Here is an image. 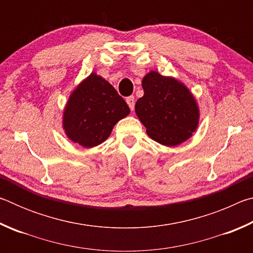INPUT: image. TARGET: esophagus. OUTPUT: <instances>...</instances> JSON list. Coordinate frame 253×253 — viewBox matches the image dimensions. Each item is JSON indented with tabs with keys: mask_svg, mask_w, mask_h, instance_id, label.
Here are the masks:
<instances>
[{
	"mask_svg": "<svg viewBox=\"0 0 253 253\" xmlns=\"http://www.w3.org/2000/svg\"><path fill=\"white\" fill-rule=\"evenodd\" d=\"M126 102H127V105L129 106L130 110H131V111L134 110V108H135V98L132 97V96L127 97V98H126Z\"/></svg>",
	"mask_w": 253,
	"mask_h": 253,
	"instance_id": "esophagus-1",
	"label": "esophagus"
}]
</instances>
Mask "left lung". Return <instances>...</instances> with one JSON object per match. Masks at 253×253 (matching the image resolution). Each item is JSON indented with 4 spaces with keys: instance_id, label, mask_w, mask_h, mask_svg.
<instances>
[{
    "instance_id": "left-lung-1",
    "label": "left lung",
    "mask_w": 253,
    "mask_h": 253,
    "mask_svg": "<svg viewBox=\"0 0 253 253\" xmlns=\"http://www.w3.org/2000/svg\"><path fill=\"white\" fill-rule=\"evenodd\" d=\"M144 96L135 113L147 135L164 146L173 147L192 137L198 129L200 108L193 93L178 79L149 71L142 81Z\"/></svg>"
}]
</instances>
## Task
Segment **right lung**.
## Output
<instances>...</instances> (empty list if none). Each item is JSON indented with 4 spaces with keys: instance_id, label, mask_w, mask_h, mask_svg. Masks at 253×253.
I'll list each match as a JSON object with an SVG mask.
<instances>
[{
    "instance_id": "add662e5",
    "label": "right lung",
    "mask_w": 253,
    "mask_h": 253,
    "mask_svg": "<svg viewBox=\"0 0 253 253\" xmlns=\"http://www.w3.org/2000/svg\"><path fill=\"white\" fill-rule=\"evenodd\" d=\"M129 113V107L116 89L101 76L91 72L68 98L62 128L72 142L91 148L104 143L114 126Z\"/></svg>"
}]
</instances>
